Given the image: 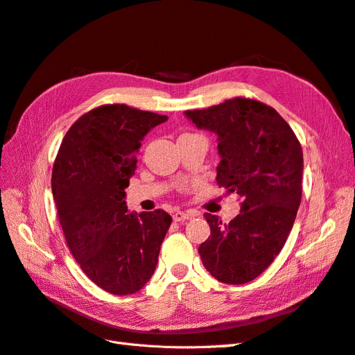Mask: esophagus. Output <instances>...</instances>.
I'll list each match as a JSON object with an SVG mask.
<instances>
[{
	"mask_svg": "<svg viewBox=\"0 0 355 355\" xmlns=\"http://www.w3.org/2000/svg\"><path fill=\"white\" fill-rule=\"evenodd\" d=\"M197 214L198 213H196V211H176V213H173V220L182 222V220H187L192 216H197Z\"/></svg>",
	"mask_w": 355,
	"mask_h": 355,
	"instance_id": "34e87169",
	"label": "esophagus"
}]
</instances>
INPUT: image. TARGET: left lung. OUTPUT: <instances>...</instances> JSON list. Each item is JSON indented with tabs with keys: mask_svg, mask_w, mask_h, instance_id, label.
Instances as JSON below:
<instances>
[{
	"mask_svg": "<svg viewBox=\"0 0 355 355\" xmlns=\"http://www.w3.org/2000/svg\"><path fill=\"white\" fill-rule=\"evenodd\" d=\"M185 115L218 135L216 182L243 200L230 223L204 214L210 235L198 247L201 262L220 283H249L274 262L293 228L302 198V148L284 118L254 99L234 98Z\"/></svg>",
	"mask_w": 355,
	"mask_h": 355,
	"instance_id": "obj_1",
	"label": "left lung"
}]
</instances>
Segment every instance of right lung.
<instances>
[{
  "instance_id": "1",
  "label": "right lung",
  "mask_w": 355,
  "mask_h": 355,
  "mask_svg": "<svg viewBox=\"0 0 355 355\" xmlns=\"http://www.w3.org/2000/svg\"><path fill=\"white\" fill-rule=\"evenodd\" d=\"M167 115L124 103L81 115L60 144L51 191L75 261L112 295H133L153 277L171 216L164 210L128 213L125 188L141 141Z\"/></svg>"
}]
</instances>
